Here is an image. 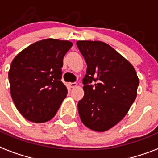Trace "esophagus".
I'll return each instance as SVG.
<instances>
[{"label": "esophagus", "instance_id": "1", "mask_svg": "<svg viewBox=\"0 0 158 158\" xmlns=\"http://www.w3.org/2000/svg\"><path fill=\"white\" fill-rule=\"evenodd\" d=\"M68 85L70 88H74L77 85V84L76 82H69V83H68Z\"/></svg>", "mask_w": 158, "mask_h": 158}]
</instances>
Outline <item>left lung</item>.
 <instances>
[{"label":"left lung","instance_id":"obj_1","mask_svg":"<svg viewBox=\"0 0 158 158\" xmlns=\"http://www.w3.org/2000/svg\"><path fill=\"white\" fill-rule=\"evenodd\" d=\"M87 63L84 97L78 102L81 120L89 129L106 131L125 117L136 99L135 68L115 49L100 41H77Z\"/></svg>","mask_w":158,"mask_h":158}]
</instances>
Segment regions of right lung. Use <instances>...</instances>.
I'll return each mask as SVG.
<instances>
[{
    "instance_id": "add662e5",
    "label": "right lung",
    "mask_w": 158,
    "mask_h": 158,
    "mask_svg": "<svg viewBox=\"0 0 158 158\" xmlns=\"http://www.w3.org/2000/svg\"><path fill=\"white\" fill-rule=\"evenodd\" d=\"M72 46L66 40H40L12 60L8 72L11 96L18 111L28 121L51 120L66 97L61 69Z\"/></svg>"
}]
</instances>
